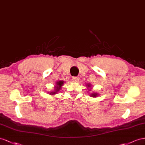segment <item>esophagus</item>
<instances>
[{"instance_id":"1","label":"esophagus","mask_w":145,"mask_h":145,"mask_svg":"<svg viewBox=\"0 0 145 145\" xmlns=\"http://www.w3.org/2000/svg\"><path fill=\"white\" fill-rule=\"evenodd\" d=\"M78 79H79V78H78V77H77V76H73V77H72V80L73 81H75V82L78 81Z\"/></svg>"}]
</instances>
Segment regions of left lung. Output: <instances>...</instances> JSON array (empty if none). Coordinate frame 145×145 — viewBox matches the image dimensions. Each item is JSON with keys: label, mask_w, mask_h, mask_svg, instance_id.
<instances>
[{"label": "left lung", "mask_w": 145, "mask_h": 145, "mask_svg": "<svg viewBox=\"0 0 145 145\" xmlns=\"http://www.w3.org/2000/svg\"><path fill=\"white\" fill-rule=\"evenodd\" d=\"M86 86L88 87V89L89 88V89L88 90V91H90V90H91V86H91V84H90V83L87 84ZM98 93L93 92V93H90V96L93 97V98H95V97H98Z\"/></svg>", "instance_id": "obj_1"}]
</instances>
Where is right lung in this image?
I'll return each mask as SVG.
<instances>
[{
	"mask_svg": "<svg viewBox=\"0 0 145 145\" xmlns=\"http://www.w3.org/2000/svg\"><path fill=\"white\" fill-rule=\"evenodd\" d=\"M64 83V81H59L56 82V85L55 86L54 90L51 91L50 92H48V94L51 95H54L56 94L61 90L62 86H63Z\"/></svg>",
	"mask_w": 145,
	"mask_h": 145,
	"instance_id": "1",
	"label": "right lung"
}]
</instances>
